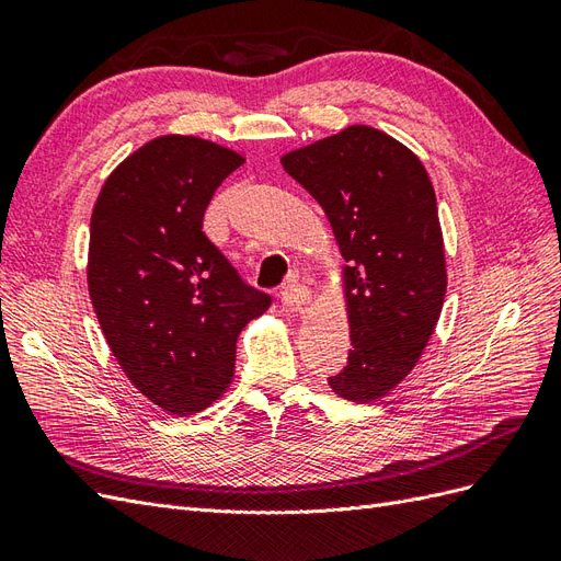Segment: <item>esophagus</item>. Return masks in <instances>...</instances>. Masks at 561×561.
Instances as JSON below:
<instances>
[{"label":"esophagus","mask_w":561,"mask_h":561,"mask_svg":"<svg viewBox=\"0 0 561 561\" xmlns=\"http://www.w3.org/2000/svg\"><path fill=\"white\" fill-rule=\"evenodd\" d=\"M280 299H283V307H285V309H293V311H295V309H301L304 304H307V301L311 299V293H309L307 285L290 283V285L283 287Z\"/></svg>","instance_id":"34e87169"}]
</instances>
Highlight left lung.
Listing matches in <instances>:
<instances>
[{
	"mask_svg": "<svg viewBox=\"0 0 561 561\" xmlns=\"http://www.w3.org/2000/svg\"><path fill=\"white\" fill-rule=\"evenodd\" d=\"M325 210L348 266L351 351L328 377L336 396L371 402L410 375L437 325L447 268L431 178L390 135L351 126L283 157Z\"/></svg>",
	"mask_w": 561,
	"mask_h": 561,
	"instance_id": "1",
	"label": "left lung"
}]
</instances>
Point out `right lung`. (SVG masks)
<instances>
[{"mask_svg":"<svg viewBox=\"0 0 561 561\" xmlns=\"http://www.w3.org/2000/svg\"><path fill=\"white\" fill-rule=\"evenodd\" d=\"M239 165L236 151L165 135L116 168L91 217L100 328L133 386L178 416L225 393L236 339L271 307L203 233L213 194Z\"/></svg>","mask_w":561,"mask_h":561,"instance_id":"obj_1","label":"right lung"}]
</instances>
